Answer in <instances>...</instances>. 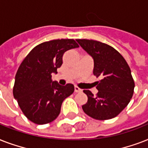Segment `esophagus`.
<instances>
[{
	"label": "esophagus",
	"mask_w": 148,
	"mask_h": 148,
	"mask_svg": "<svg viewBox=\"0 0 148 148\" xmlns=\"http://www.w3.org/2000/svg\"><path fill=\"white\" fill-rule=\"evenodd\" d=\"M74 91H75L76 93L81 92V91H82V90H81V88H79L77 86H75V87H74Z\"/></svg>",
	"instance_id": "34e87169"
}]
</instances>
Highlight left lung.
<instances>
[{"label":"left lung","instance_id":"left-lung-1","mask_svg":"<svg viewBox=\"0 0 148 148\" xmlns=\"http://www.w3.org/2000/svg\"><path fill=\"white\" fill-rule=\"evenodd\" d=\"M77 43L94 59V75L101 80L96 82V96L84 90L88 102L82 106L86 114L96 120H108L119 114L133 96L134 81L127 63L111 46L100 41L77 39Z\"/></svg>","mask_w":148,"mask_h":148}]
</instances>
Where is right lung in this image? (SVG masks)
Returning a JSON list of instances; mask_svg holds the SVG:
<instances>
[{
    "instance_id": "right-lung-1",
    "label": "right lung",
    "mask_w": 148,
    "mask_h": 148,
    "mask_svg": "<svg viewBox=\"0 0 148 148\" xmlns=\"http://www.w3.org/2000/svg\"><path fill=\"white\" fill-rule=\"evenodd\" d=\"M73 39L44 42L31 50L17 70L13 95L22 112L34 124H45L55 120L65 98L74 91L71 84L60 85L52 81V74L62 65L68 50L78 47Z\"/></svg>"
}]
</instances>
